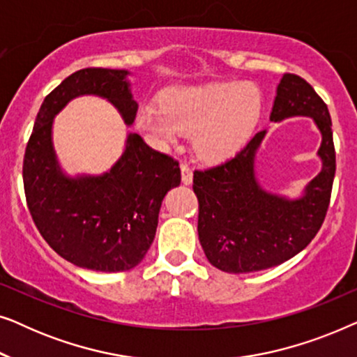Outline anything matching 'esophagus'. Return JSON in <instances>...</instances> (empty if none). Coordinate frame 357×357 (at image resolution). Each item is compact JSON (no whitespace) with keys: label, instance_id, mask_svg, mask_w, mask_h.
<instances>
[{"label":"esophagus","instance_id":"34e87169","mask_svg":"<svg viewBox=\"0 0 357 357\" xmlns=\"http://www.w3.org/2000/svg\"><path fill=\"white\" fill-rule=\"evenodd\" d=\"M180 174H182V183L183 185H190L193 182V172L190 170L188 165H185V164L180 165Z\"/></svg>","mask_w":357,"mask_h":357}]
</instances>
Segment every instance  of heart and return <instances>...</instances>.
<instances>
[{
	"label": "heart",
	"mask_w": 357,
	"mask_h": 357,
	"mask_svg": "<svg viewBox=\"0 0 357 357\" xmlns=\"http://www.w3.org/2000/svg\"><path fill=\"white\" fill-rule=\"evenodd\" d=\"M261 109V91L253 82H211L167 91L160 105L141 107L136 126L160 149L177 143L180 133H193L197 158L216 164L247 143Z\"/></svg>",
	"instance_id": "b5f03b06"
}]
</instances>
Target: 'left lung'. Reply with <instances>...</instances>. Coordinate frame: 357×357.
<instances>
[{"instance_id":"8db88e82","label":"left lung","mask_w":357,"mask_h":357,"mask_svg":"<svg viewBox=\"0 0 357 357\" xmlns=\"http://www.w3.org/2000/svg\"><path fill=\"white\" fill-rule=\"evenodd\" d=\"M292 116H309L321 135V169L297 198L268 192L258 180L257 154L266 128L224 164L195 170L198 238L218 270L238 275L281 265L304 250L321 227L336 169L331 119L314 87L287 73L276 87L270 121Z\"/></svg>"}]
</instances>
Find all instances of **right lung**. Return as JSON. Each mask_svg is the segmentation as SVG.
Masks as SVG:
<instances>
[{"label": "right lung", "instance_id": "add662e5", "mask_svg": "<svg viewBox=\"0 0 357 357\" xmlns=\"http://www.w3.org/2000/svg\"><path fill=\"white\" fill-rule=\"evenodd\" d=\"M128 70L86 68L45 97L24 155L29 211L45 242L73 265L102 273L128 271L154 241L162 199L180 185V167L136 133L107 172L70 175L53 146V120L73 99L97 96L133 125L138 104Z\"/></svg>", "mask_w": 357, "mask_h": 357}]
</instances>
